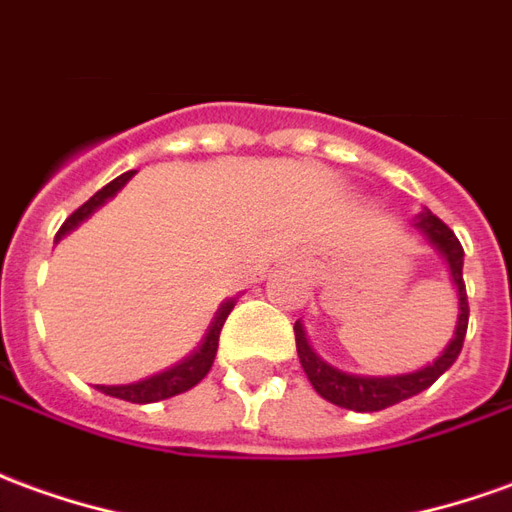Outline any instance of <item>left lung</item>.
Returning a JSON list of instances; mask_svg holds the SVG:
<instances>
[{
	"label": "left lung",
	"mask_w": 512,
	"mask_h": 512,
	"mask_svg": "<svg viewBox=\"0 0 512 512\" xmlns=\"http://www.w3.org/2000/svg\"><path fill=\"white\" fill-rule=\"evenodd\" d=\"M416 227L432 241V246H438V252L446 257L449 271H452V280L457 285V296H460V316H457V330L452 343L446 346L432 366L421 368L416 374H399V377H357V374H346L332 368L330 363H324L321 357L310 349V343L305 338V327L296 321L293 324V335H296V352H299V363L305 368L307 380L321 393L327 402L346 410H357V413H377L385 407L399 405L416 393L427 391L432 382L441 377L446 368L452 366L463 349L468 330V296H466V282H463V246L457 241V235L438 216H432L430 210L418 213Z\"/></svg>",
	"instance_id": "left-lung-1"
}]
</instances>
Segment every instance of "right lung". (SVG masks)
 I'll list each match as a JSON object with an SVG mask.
<instances>
[{
  "label": "right lung",
  "instance_id": "add662e5",
  "mask_svg": "<svg viewBox=\"0 0 512 512\" xmlns=\"http://www.w3.org/2000/svg\"><path fill=\"white\" fill-rule=\"evenodd\" d=\"M130 177H132V171L121 174V177H116L113 182H107L102 191H96L85 205L77 207L69 219L63 221V227L57 230L55 241H60V238H63L69 230H74L82 219H88L96 207L116 194V191H119L121 185L130 180ZM232 307H235V299H227V302L219 307V313H216L213 324H210V330H207L205 341L199 343V349H196L194 355H188L182 363H177V366L166 368V371H160V374L149 377V380L132 382V385H96V388H99L102 393H107V396H116V399H124V402H135V405L160 402V399H169V396H177V393H185L188 388H194L196 382L205 380V374L210 371V366H213V360H216L221 327H224V321H227V316H230Z\"/></svg>",
  "mask_w": 512,
  "mask_h": 512
}]
</instances>
